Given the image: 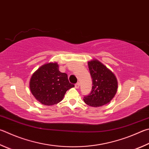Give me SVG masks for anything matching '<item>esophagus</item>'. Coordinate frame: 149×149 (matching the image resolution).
<instances>
[{
	"label": "esophagus",
	"instance_id": "obj_1",
	"mask_svg": "<svg viewBox=\"0 0 149 149\" xmlns=\"http://www.w3.org/2000/svg\"><path fill=\"white\" fill-rule=\"evenodd\" d=\"M79 86H80L79 83H76L75 85V88H79Z\"/></svg>",
	"mask_w": 149,
	"mask_h": 149
}]
</instances>
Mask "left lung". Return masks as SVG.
Listing matches in <instances>:
<instances>
[{
    "label": "left lung",
    "mask_w": 149,
    "mask_h": 149,
    "mask_svg": "<svg viewBox=\"0 0 149 149\" xmlns=\"http://www.w3.org/2000/svg\"><path fill=\"white\" fill-rule=\"evenodd\" d=\"M88 69L93 79V88L90 94L84 97L86 104L91 107H101L114 98L118 88L115 74L96 59L88 62Z\"/></svg>",
    "instance_id": "8db88e82"
}]
</instances>
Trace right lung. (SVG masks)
<instances>
[{
    "label": "right lung",
    "instance_id": "add662e5",
    "mask_svg": "<svg viewBox=\"0 0 149 149\" xmlns=\"http://www.w3.org/2000/svg\"><path fill=\"white\" fill-rule=\"evenodd\" d=\"M56 63H48L40 66L31 78L30 90L41 104L52 105L63 100L68 89L74 87L65 73L59 71Z\"/></svg>",
    "mask_w": 149,
    "mask_h": 149
}]
</instances>
